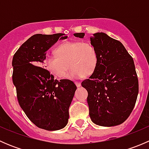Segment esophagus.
<instances>
[{
    "label": "esophagus",
    "instance_id": "obj_1",
    "mask_svg": "<svg viewBox=\"0 0 149 149\" xmlns=\"http://www.w3.org/2000/svg\"><path fill=\"white\" fill-rule=\"evenodd\" d=\"M75 84H76V86L77 87H80L81 85V82H79V81H76L75 82Z\"/></svg>",
    "mask_w": 149,
    "mask_h": 149
}]
</instances>
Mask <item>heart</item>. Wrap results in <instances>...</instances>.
<instances>
[{"mask_svg":"<svg viewBox=\"0 0 149 149\" xmlns=\"http://www.w3.org/2000/svg\"><path fill=\"white\" fill-rule=\"evenodd\" d=\"M55 56L47 57L45 67L55 76L63 79L68 75L70 79L90 76L94 73L99 63L95 47L87 42H65L55 48Z\"/></svg>","mask_w":149,"mask_h":149,"instance_id":"obj_1","label":"heart"}]
</instances>
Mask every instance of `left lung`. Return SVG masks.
<instances>
[{"mask_svg": "<svg viewBox=\"0 0 149 149\" xmlns=\"http://www.w3.org/2000/svg\"><path fill=\"white\" fill-rule=\"evenodd\" d=\"M84 33L74 36L84 38ZM99 63L94 73L81 83L88 91L89 116L96 125H120L133 111L139 94L134 61L120 41L103 32L90 37Z\"/></svg>", "mask_w": 149, "mask_h": 149, "instance_id": "obj_1", "label": "left lung"}]
</instances>
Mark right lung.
<instances>
[{"instance_id":"1","label":"right lung","mask_w":149,"mask_h":149,"mask_svg":"<svg viewBox=\"0 0 149 149\" xmlns=\"http://www.w3.org/2000/svg\"><path fill=\"white\" fill-rule=\"evenodd\" d=\"M67 37L61 33L34 34L22 45L12 61V79L19 105L29 119L44 130H61L68 122L76 86L68 79H55L42 68L47 51Z\"/></svg>"}]
</instances>
